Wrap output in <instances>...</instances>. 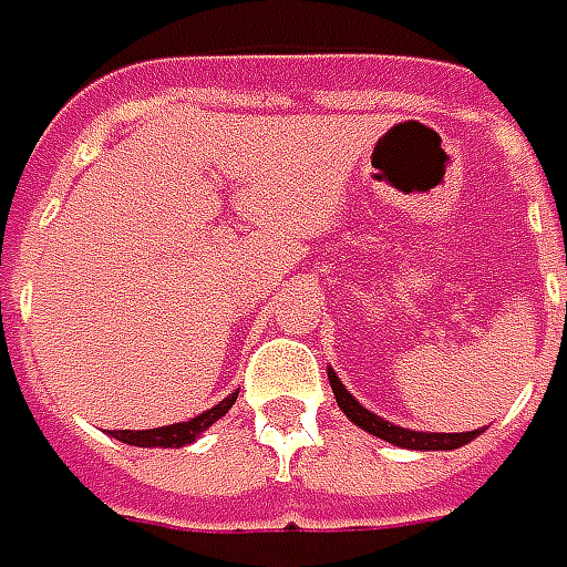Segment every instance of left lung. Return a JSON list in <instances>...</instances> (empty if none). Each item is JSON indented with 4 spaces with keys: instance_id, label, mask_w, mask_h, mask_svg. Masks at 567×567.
I'll return each instance as SVG.
<instances>
[{
    "instance_id": "left-lung-1",
    "label": "left lung",
    "mask_w": 567,
    "mask_h": 567,
    "mask_svg": "<svg viewBox=\"0 0 567 567\" xmlns=\"http://www.w3.org/2000/svg\"><path fill=\"white\" fill-rule=\"evenodd\" d=\"M329 384H332V393H336V403L341 405V412L348 415V419L354 421L357 427H363L372 436H379V440H388L393 445H403V449H424V452H445V449H457V445L470 443L473 436H480V431H470V433H421V431H405V427H396L391 421L379 419V415H372L369 409L357 403L351 393L344 391V384L339 381V375L329 369Z\"/></svg>"
}]
</instances>
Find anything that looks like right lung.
I'll use <instances>...</instances> for the list:
<instances>
[{
    "label": "right lung",
    "instance_id": "1",
    "mask_svg": "<svg viewBox=\"0 0 567 567\" xmlns=\"http://www.w3.org/2000/svg\"><path fill=\"white\" fill-rule=\"evenodd\" d=\"M235 400H238V393H231V396H226L219 405H213V409H207V412H200L198 419L183 421V424H167V427H155V431H112V436L127 445H148V449H152V445H162V449H179V445L195 443V436L207 431L216 419H223L228 409L235 405Z\"/></svg>",
    "mask_w": 567,
    "mask_h": 567
}]
</instances>
